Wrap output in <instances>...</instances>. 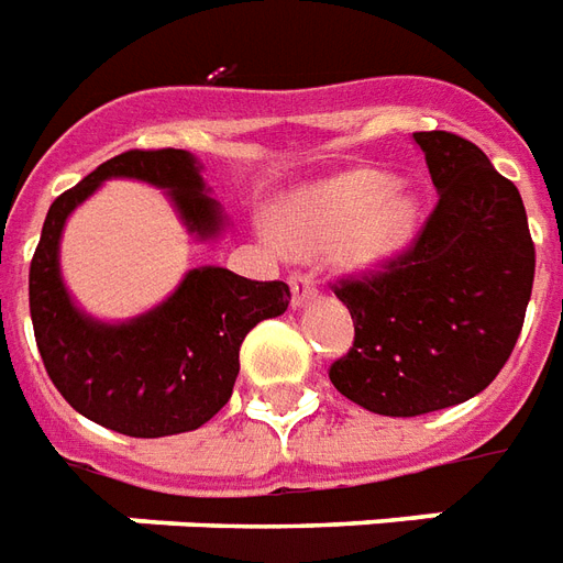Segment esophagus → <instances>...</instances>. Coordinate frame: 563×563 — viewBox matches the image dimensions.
I'll return each mask as SVG.
<instances>
[{"instance_id":"obj_1","label":"esophagus","mask_w":563,"mask_h":563,"mask_svg":"<svg viewBox=\"0 0 563 563\" xmlns=\"http://www.w3.org/2000/svg\"><path fill=\"white\" fill-rule=\"evenodd\" d=\"M289 286H292L295 307H303V303L316 298V280L313 274H307V271H295L292 277H289Z\"/></svg>"}]
</instances>
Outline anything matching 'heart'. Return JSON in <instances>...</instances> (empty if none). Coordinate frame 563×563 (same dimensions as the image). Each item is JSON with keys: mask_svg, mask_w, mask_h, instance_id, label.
Listing matches in <instances>:
<instances>
[{"mask_svg": "<svg viewBox=\"0 0 563 563\" xmlns=\"http://www.w3.org/2000/svg\"><path fill=\"white\" fill-rule=\"evenodd\" d=\"M420 223L418 190L378 169H345L301 187L274 211V235L298 256L331 250L345 271H373L409 247Z\"/></svg>", "mask_w": 563, "mask_h": 563, "instance_id": "heart-1", "label": "heart"}]
</instances>
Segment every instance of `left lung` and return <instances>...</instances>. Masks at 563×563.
<instances>
[{"label": "left lung", "instance_id": "left-lung-1", "mask_svg": "<svg viewBox=\"0 0 563 563\" xmlns=\"http://www.w3.org/2000/svg\"><path fill=\"white\" fill-rule=\"evenodd\" d=\"M439 202L409 250L334 283L355 343L328 376L357 406L415 418L460 406L514 352L534 286V241L514 181L448 131H420Z\"/></svg>", "mask_w": 563, "mask_h": 563}]
</instances>
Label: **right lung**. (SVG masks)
<instances>
[{"label": "right lung", "mask_w": 563, "mask_h": 563, "mask_svg": "<svg viewBox=\"0 0 563 563\" xmlns=\"http://www.w3.org/2000/svg\"><path fill=\"white\" fill-rule=\"evenodd\" d=\"M107 178H140L169 190L199 239L223 229V211L181 148L115 154L47 211L29 265V313L47 376L70 409L133 439L199 430L232 397L239 349L250 328L286 313L289 286L247 280L227 268H194L161 307L131 322L103 324L80 313L59 274L62 227Z\"/></svg>", "instance_id": "1"}]
</instances>
